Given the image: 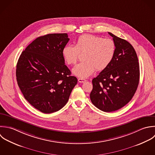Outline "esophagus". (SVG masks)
I'll list each match as a JSON object with an SVG mask.
<instances>
[{
    "label": "esophagus",
    "mask_w": 155,
    "mask_h": 155,
    "mask_svg": "<svg viewBox=\"0 0 155 155\" xmlns=\"http://www.w3.org/2000/svg\"><path fill=\"white\" fill-rule=\"evenodd\" d=\"M78 82H79V83H84V82H86V79H84V78H79L78 79Z\"/></svg>",
    "instance_id": "obj_1"
}]
</instances>
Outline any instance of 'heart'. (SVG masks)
Segmentation results:
<instances>
[{
	"instance_id": "b5f03b06",
	"label": "heart",
	"mask_w": 155,
	"mask_h": 155,
	"mask_svg": "<svg viewBox=\"0 0 155 155\" xmlns=\"http://www.w3.org/2000/svg\"><path fill=\"white\" fill-rule=\"evenodd\" d=\"M115 44L110 38H103L92 34L80 35L75 45H67L62 49V55L69 64H75L84 55V61L72 69L73 74L80 78H86L92 75L96 69H105L111 63L115 53Z\"/></svg>"
}]
</instances>
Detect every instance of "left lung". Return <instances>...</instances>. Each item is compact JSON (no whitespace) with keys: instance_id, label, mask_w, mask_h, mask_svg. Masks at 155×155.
<instances>
[{"instance_id":"8db88e82","label":"left lung","mask_w":155,"mask_h":155,"mask_svg":"<svg viewBox=\"0 0 155 155\" xmlns=\"http://www.w3.org/2000/svg\"><path fill=\"white\" fill-rule=\"evenodd\" d=\"M115 44L110 64L92 80L90 98L100 110L110 112L127 104L133 98L140 81V66L136 51L124 39L108 32Z\"/></svg>"}]
</instances>
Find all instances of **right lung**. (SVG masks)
Masks as SVG:
<instances>
[{"instance_id": "obj_1", "label": "right lung", "mask_w": 155, "mask_h": 155, "mask_svg": "<svg viewBox=\"0 0 155 155\" xmlns=\"http://www.w3.org/2000/svg\"><path fill=\"white\" fill-rule=\"evenodd\" d=\"M69 40L66 33L37 37L18 60V86L25 98L43 113H53L63 107L77 83V78L71 75L64 64L62 55Z\"/></svg>"}]
</instances>
